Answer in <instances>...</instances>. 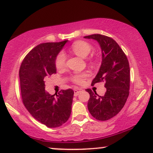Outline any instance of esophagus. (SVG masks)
Returning <instances> with one entry per match:
<instances>
[{
    "label": "esophagus",
    "mask_w": 153,
    "mask_h": 153,
    "mask_svg": "<svg viewBox=\"0 0 153 153\" xmlns=\"http://www.w3.org/2000/svg\"><path fill=\"white\" fill-rule=\"evenodd\" d=\"M82 91V89H80V88H77V89H75L74 90V96H77L78 95L80 94V91Z\"/></svg>",
    "instance_id": "esophagus-1"
}]
</instances>
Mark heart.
Wrapping results in <instances>:
<instances>
[{"instance_id": "1", "label": "heart", "mask_w": 153, "mask_h": 153, "mask_svg": "<svg viewBox=\"0 0 153 153\" xmlns=\"http://www.w3.org/2000/svg\"><path fill=\"white\" fill-rule=\"evenodd\" d=\"M92 50L93 47L90 44L85 41H82V40L75 42L71 46V50L75 54L78 55L79 57H82V58L87 57ZM88 62L91 66H94L96 64V60L94 59H90ZM54 64H55V67L57 70H62L65 68L66 57L63 52H59L57 54L55 58V61H54ZM88 76V75L85 73H75L74 75H72L71 80L76 84H82Z\"/></svg>"}]
</instances>
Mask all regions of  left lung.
<instances>
[{"mask_svg": "<svg viewBox=\"0 0 153 153\" xmlns=\"http://www.w3.org/2000/svg\"><path fill=\"white\" fill-rule=\"evenodd\" d=\"M96 40L102 52V62L98 74L91 85L103 82L106 91L100 96L96 91L86 89L90 94L88 108L91 114L99 121H106L114 117L122 110L129 94L130 69L129 61L115 40L102 34L84 36Z\"/></svg>", "mask_w": 153, "mask_h": 153, "instance_id": "left-lung-1", "label": "left lung"}]
</instances>
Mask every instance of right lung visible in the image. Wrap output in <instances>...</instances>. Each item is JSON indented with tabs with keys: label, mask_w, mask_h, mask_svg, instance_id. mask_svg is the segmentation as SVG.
Segmentation results:
<instances>
[{
	"label": "right lung",
	"mask_w": 153,
	"mask_h": 153,
	"mask_svg": "<svg viewBox=\"0 0 153 153\" xmlns=\"http://www.w3.org/2000/svg\"><path fill=\"white\" fill-rule=\"evenodd\" d=\"M67 42L38 45L26 54L19 69L23 103L35 119L50 128L60 127L71 114L74 91L61 90L55 96L45 91V78L56 73L55 58Z\"/></svg>",
	"instance_id": "add662e5"
}]
</instances>
